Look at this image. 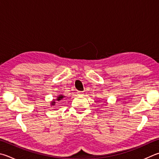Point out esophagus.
I'll use <instances>...</instances> for the list:
<instances>
[{
	"label": "esophagus",
	"mask_w": 159,
	"mask_h": 159,
	"mask_svg": "<svg viewBox=\"0 0 159 159\" xmlns=\"http://www.w3.org/2000/svg\"><path fill=\"white\" fill-rule=\"evenodd\" d=\"M77 94L78 95H80V96H82L83 94V92H77Z\"/></svg>",
	"instance_id": "esophagus-1"
}]
</instances>
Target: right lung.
I'll return each mask as SVG.
<instances>
[{"label": "right lung", "instance_id": "1", "mask_svg": "<svg viewBox=\"0 0 159 159\" xmlns=\"http://www.w3.org/2000/svg\"><path fill=\"white\" fill-rule=\"evenodd\" d=\"M65 96H64V95H62V94H59L58 96L57 97V98L56 99H53V100L51 101V106H55L56 104V103H57V102H59L60 101H61V100H62V99L63 98H65Z\"/></svg>", "mask_w": 159, "mask_h": 159}]
</instances>
